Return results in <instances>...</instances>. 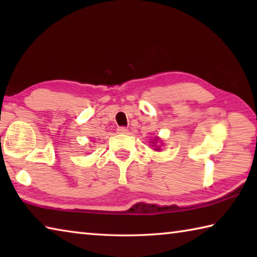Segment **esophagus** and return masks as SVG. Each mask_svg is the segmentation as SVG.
I'll return each mask as SVG.
<instances>
[{"label": "esophagus", "mask_w": 257, "mask_h": 257, "mask_svg": "<svg viewBox=\"0 0 257 257\" xmlns=\"http://www.w3.org/2000/svg\"><path fill=\"white\" fill-rule=\"evenodd\" d=\"M116 132H118V134H127L128 133V129L125 127H118V129H116Z\"/></svg>", "instance_id": "obj_1"}]
</instances>
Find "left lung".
Here are the masks:
<instances>
[{"label": "left lung", "instance_id": "obj_1", "mask_svg": "<svg viewBox=\"0 0 257 257\" xmlns=\"http://www.w3.org/2000/svg\"><path fill=\"white\" fill-rule=\"evenodd\" d=\"M156 150H159V149H156Z\"/></svg>", "mask_w": 257, "mask_h": 257}]
</instances>
